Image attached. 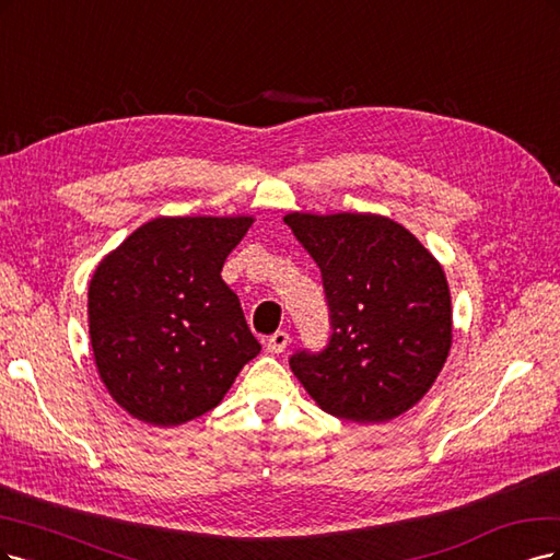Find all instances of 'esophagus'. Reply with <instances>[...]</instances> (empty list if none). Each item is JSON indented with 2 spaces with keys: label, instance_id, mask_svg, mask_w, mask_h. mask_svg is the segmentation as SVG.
I'll list each match as a JSON object with an SVG mask.
<instances>
[{
  "label": "esophagus",
  "instance_id": "1",
  "mask_svg": "<svg viewBox=\"0 0 560 560\" xmlns=\"http://www.w3.org/2000/svg\"><path fill=\"white\" fill-rule=\"evenodd\" d=\"M288 341H291V335L279 330L265 341V349H267V353H283V349L288 347Z\"/></svg>",
  "mask_w": 560,
  "mask_h": 560
}]
</instances>
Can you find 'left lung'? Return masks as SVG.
Segmentation results:
<instances>
[{"label": "left lung", "instance_id": "left-lung-1", "mask_svg": "<svg viewBox=\"0 0 560 560\" xmlns=\"http://www.w3.org/2000/svg\"><path fill=\"white\" fill-rule=\"evenodd\" d=\"M320 267L332 335L291 370L337 419L384 423L435 384L451 349V293L442 265L413 234L378 213L283 215Z\"/></svg>", "mask_w": 560, "mask_h": 560}]
</instances>
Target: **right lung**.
<instances>
[{
    "instance_id": "obj_1",
    "label": "right lung",
    "mask_w": 560,
    "mask_h": 560,
    "mask_svg": "<svg viewBox=\"0 0 560 560\" xmlns=\"http://www.w3.org/2000/svg\"><path fill=\"white\" fill-rule=\"evenodd\" d=\"M250 215H160L97 265L88 326L100 378L132 419L172 428L223 400L260 353L221 279Z\"/></svg>"
}]
</instances>
